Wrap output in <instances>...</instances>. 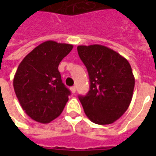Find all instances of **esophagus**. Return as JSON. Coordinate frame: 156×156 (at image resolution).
Wrapping results in <instances>:
<instances>
[{"label":"esophagus","mask_w":156,"mask_h":156,"mask_svg":"<svg viewBox=\"0 0 156 156\" xmlns=\"http://www.w3.org/2000/svg\"><path fill=\"white\" fill-rule=\"evenodd\" d=\"M70 90H71V92L73 94H75V93H76V87H75V86L71 87V88H70Z\"/></svg>","instance_id":"1"}]
</instances>
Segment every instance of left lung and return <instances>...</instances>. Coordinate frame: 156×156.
<instances>
[{
  "label": "left lung",
  "instance_id": "1",
  "mask_svg": "<svg viewBox=\"0 0 156 156\" xmlns=\"http://www.w3.org/2000/svg\"><path fill=\"white\" fill-rule=\"evenodd\" d=\"M78 52L90 81L88 94L78 96L85 115L95 124H112L130 105L134 88L130 64L117 51L102 45L78 46Z\"/></svg>",
  "mask_w": 156,
  "mask_h": 156
}]
</instances>
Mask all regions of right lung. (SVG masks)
Here are the masks:
<instances>
[{
	"label": "right lung",
	"instance_id": "add662e5",
	"mask_svg": "<svg viewBox=\"0 0 156 156\" xmlns=\"http://www.w3.org/2000/svg\"><path fill=\"white\" fill-rule=\"evenodd\" d=\"M73 48L71 44L44 41L19 64L13 87L22 109L33 120L48 124L63 110L70 91L58 68Z\"/></svg>",
	"mask_w": 156,
	"mask_h": 156
}]
</instances>
